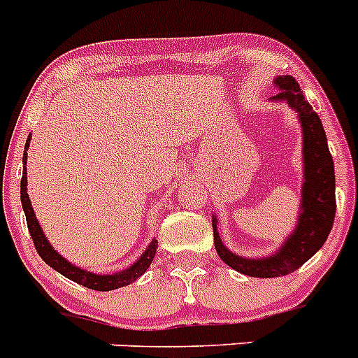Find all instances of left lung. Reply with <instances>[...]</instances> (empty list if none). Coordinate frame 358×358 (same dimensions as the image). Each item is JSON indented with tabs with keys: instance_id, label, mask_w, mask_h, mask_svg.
<instances>
[{
	"instance_id": "1",
	"label": "left lung",
	"mask_w": 358,
	"mask_h": 358,
	"mask_svg": "<svg viewBox=\"0 0 358 358\" xmlns=\"http://www.w3.org/2000/svg\"><path fill=\"white\" fill-rule=\"evenodd\" d=\"M280 90L272 100H286L289 108L299 113L303 132V182L302 206L299 224L293 235L282 243L275 255L263 259H247L233 255L220 242L217 231V219H213V243L219 258L240 273L250 277H282L295 272L316 250L322 249L329 236L336 217V175L334 160L327 145L318 113L313 111L299 83L292 76H280L275 79Z\"/></svg>"
}]
</instances>
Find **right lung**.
<instances>
[{"label":"right lung","instance_id":"right-lung-1","mask_svg":"<svg viewBox=\"0 0 358 358\" xmlns=\"http://www.w3.org/2000/svg\"><path fill=\"white\" fill-rule=\"evenodd\" d=\"M28 146H29V139L26 141L24 150H28ZM22 164H24V168H22V178H21V203L26 213V222H28L29 235H31L33 245H35L36 252H38L40 258L48 263L49 266H52L56 272L65 275L66 279L73 280V282H78V285H83L85 288L95 289V292H111V289L123 288V286L127 285H132L134 280L139 279V277L148 270L150 263L153 262V256H155L157 245H159L157 240H152L148 249L145 250V255H143L138 262L134 263L130 268L122 270V272L118 273H113V275H96V273H92L88 272V270L79 268V266L72 265V263L66 262L65 258H62V255H58V252L51 247V243L48 242V238L43 236L42 228L38 226V220H36L35 212H33L31 208V203H29V196L28 192H26V183H28V178H26V152H24V157H22Z\"/></svg>","mask_w":358,"mask_h":358}]
</instances>
